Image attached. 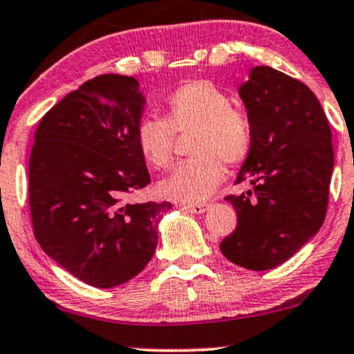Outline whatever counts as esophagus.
<instances>
[{
  "label": "esophagus",
  "instance_id": "1",
  "mask_svg": "<svg viewBox=\"0 0 354 354\" xmlns=\"http://www.w3.org/2000/svg\"><path fill=\"white\" fill-rule=\"evenodd\" d=\"M185 209V212H189V213H205L208 209V203H189V205H183L181 207Z\"/></svg>",
  "mask_w": 354,
  "mask_h": 354
}]
</instances>
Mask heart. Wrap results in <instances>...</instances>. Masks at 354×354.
<instances>
[{"label":"heart","instance_id":"obj_1","mask_svg":"<svg viewBox=\"0 0 354 354\" xmlns=\"http://www.w3.org/2000/svg\"><path fill=\"white\" fill-rule=\"evenodd\" d=\"M165 118L147 115L136 126V145L153 168H169L176 134L195 133L189 153L158 185L159 195L181 203H198L223 180V162H243L254 146V126L243 109L232 106L230 95L207 80L178 87L166 97Z\"/></svg>","mask_w":354,"mask_h":354}]
</instances>
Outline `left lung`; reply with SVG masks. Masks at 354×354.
I'll return each instance as SVG.
<instances>
[{
    "label": "left lung",
    "instance_id": "left-lung-1",
    "mask_svg": "<svg viewBox=\"0 0 354 354\" xmlns=\"http://www.w3.org/2000/svg\"><path fill=\"white\" fill-rule=\"evenodd\" d=\"M254 126V146L236 183L252 189L228 195L236 227L220 243L230 262L269 270L289 260L317 234L329 203L331 127L306 84L272 67L252 68L240 87Z\"/></svg>",
    "mask_w": 354,
    "mask_h": 354
}]
</instances>
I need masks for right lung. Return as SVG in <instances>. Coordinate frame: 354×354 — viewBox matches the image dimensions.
I'll return each instance as SVG.
<instances>
[{
    "label": "right lung",
    "instance_id": "add662e5",
    "mask_svg": "<svg viewBox=\"0 0 354 354\" xmlns=\"http://www.w3.org/2000/svg\"><path fill=\"white\" fill-rule=\"evenodd\" d=\"M142 99L134 77L106 73L41 118L28 166L33 235L85 284L109 289L153 259L169 201L131 203L151 183L136 145Z\"/></svg>",
    "mask_w": 354,
    "mask_h": 354
}]
</instances>
